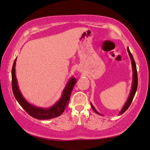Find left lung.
Masks as SVG:
<instances>
[{
	"label": "left lung",
	"instance_id": "left-lung-1",
	"mask_svg": "<svg viewBox=\"0 0 150 150\" xmlns=\"http://www.w3.org/2000/svg\"><path fill=\"white\" fill-rule=\"evenodd\" d=\"M127 51H128L129 52V54L130 56V58H131V62H132V67H133V86H132V88H131V93L130 95H129V97L128 98V100H127V101L126 102V104H125V106H123V108H122V110L120 111V115H122V114H123L125 111H126L127 109L129 108V107L130 106V105L131 104V102H132L133 100V98L135 96V94L136 93V91H137V86H138V78H137V67H136V64H135V62L134 61V59L133 57V55L131 53L130 50H129V48H127ZM91 108H92L93 110L96 113H97L98 115H100V114L98 112L96 111V110L94 107L93 106V105L91 104Z\"/></svg>",
	"mask_w": 150,
	"mask_h": 150
}]
</instances>
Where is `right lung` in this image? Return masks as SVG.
<instances>
[{"mask_svg": "<svg viewBox=\"0 0 150 150\" xmlns=\"http://www.w3.org/2000/svg\"><path fill=\"white\" fill-rule=\"evenodd\" d=\"M17 58L15 59L13 62L12 71H11V76H12V89L13 94L15 99L17 100L21 106L25 110L27 113L31 117L40 120L50 119L55 117H59L61 115L65 108L67 107L69 100H70L71 92L74 88L75 84L77 82L75 78H71L70 81L67 85L66 88H64L61 99L58 101L54 106L51 108H38V107L33 106L26 102L22 96L21 92H20L19 88L17 86V82L16 76H15V62H16Z\"/></svg>", "mask_w": 150, "mask_h": 150, "instance_id": "obj_1", "label": "right lung"}]
</instances>
